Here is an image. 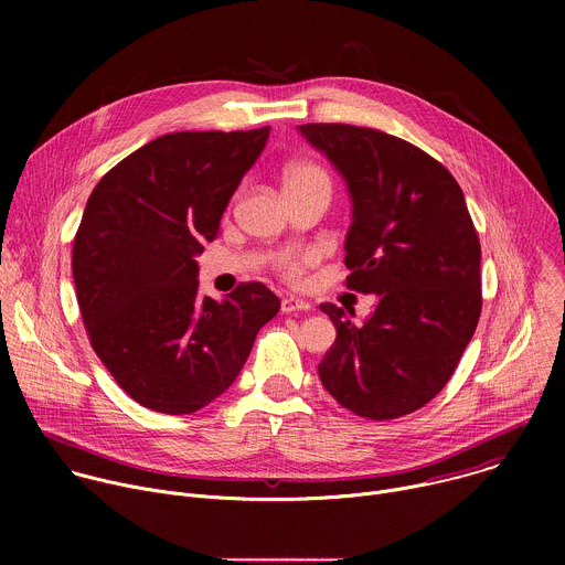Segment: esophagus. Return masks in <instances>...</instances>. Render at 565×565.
<instances>
[{
	"instance_id": "34e87169",
	"label": "esophagus",
	"mask_w": 565,
	"mask_h": 565,
	"mask_svg": "<svg viewBox=\"0 0 565 565\" xmlns=\"http://www.w3.org/2000/svg\"><path fill=\"white\" fill-rule=\"evenodd\" d=\"M295 310H310V303L301 297H295V295L284 297L281 299V312H295Z\"/></svg>"
}]
</instances>
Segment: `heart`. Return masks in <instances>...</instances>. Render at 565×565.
I'll use <instances>...</instances> for the list:
<instances>
[{
	"label": "heart",
	"instance_id": "obj_1",
	"mask_svg": "<svg viewBox=\"0 0 565 565\" xmlns=\"http://www.w3.org/2000/svg\"><path fill=\"white\" fill-rule=\"evenodd\" d=\"M308 174H319L315 168H308V166H295V168H290L288 172H286V181L288 179H299V177H308ZM284 268H286V273L288 275H299L301 273V266L297 264V262H286L284 264Z\"/></svg>",
	"mask_w": 565,
	"mask_h": 565
}]
</instances>
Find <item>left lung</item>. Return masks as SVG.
<instances>
[{
	"mask_svg": "<svg viewBox=\"0 0 565 565\" xmlns=\"http://www.w3.org/2000/svg\"><path fill=\"white\" fill-rule=\"evenodd\" d=\"M347 183V286L375 295L355 324L321 303L338 331L317 373L362 418L412 414L451 377L480 317V244L456 179L423 149L353 125H299Z\"/></svg>",
	"mask_w": 565,
	"mask_h": 565,
	"instance_id": "obj_1",
	"label": "left lung"
}]
</instances>
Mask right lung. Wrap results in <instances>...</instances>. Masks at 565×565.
Wrapping results in <instances>:
<instances>
[{
	"label": "right lung",
	"mask_w": 565,
	"mask_h": 565,
	"mask_svg": "<svg viewBox=\"0 0 565 565\" xmlns=\"http://www.w3.org/2000/svg\"><path fill=\"white\" fill-rule=\"evenodd\" d=\"M270 127L174 131L107 172L73 244V281L94 351L138 405L183 416L207 407L244 369L279 312L264 284L221 301L199 295V262Z\"/></svg>",
	"instance_id": "1"
}]
</instances>
